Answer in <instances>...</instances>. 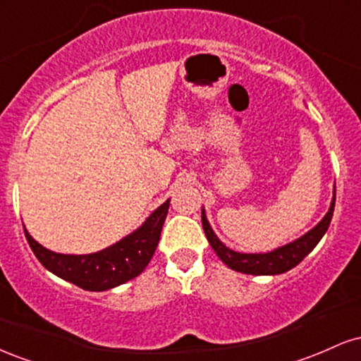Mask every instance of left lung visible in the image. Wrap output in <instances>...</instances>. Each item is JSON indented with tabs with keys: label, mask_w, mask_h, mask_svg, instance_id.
Listing matches in <instances>:
<instances>
[{
	"label": "left lung",
	"mask_w": 361,
	"mask_h": 361,
	"mask_svg": "<svg viewBox=\"0 0 361 361\" xmlns=\"http://www.w3.org/2000/svg\"><path fill=\"white\" fill-rule=\"evenodd\" d=\"M334 202H336V190H334V197L333 202H331L329 212L324 215V219L314 229H310L307 234L295 239L293 243L285 244V246H281L271 252H264V255H246V252L229 250L214 234L204 210H202V226H204L205 235L209 239L210 246L214 247L219 258L229 268H233L235 271L247 273V275H280V273H285L292 270L293 267H297L317 246V243L321 241V238L326 234L327 227H329L331 219H333Z\"/></svg>",
	"instance_id": "1"
}]
</instances>
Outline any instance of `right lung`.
<instances>
[{"label": "right lung", "mask_w": 361, "mask_h": 361, "mask_svg": "<svg viewBox=\"0 0 361 361\" xmlns=\"http://www.w3.org/2000/svg\"><path fill=\"white\" fill-rule=\"evenodd\" d=\"M168 209L169 200L157 207L135 233L93 255H59L40 246L27 231L25 238L37 259L54 275L82 290L103 292L118 287L144 271L159 243Z\"/></svg>", "instance_id": "obj_1"}]
</instances>
